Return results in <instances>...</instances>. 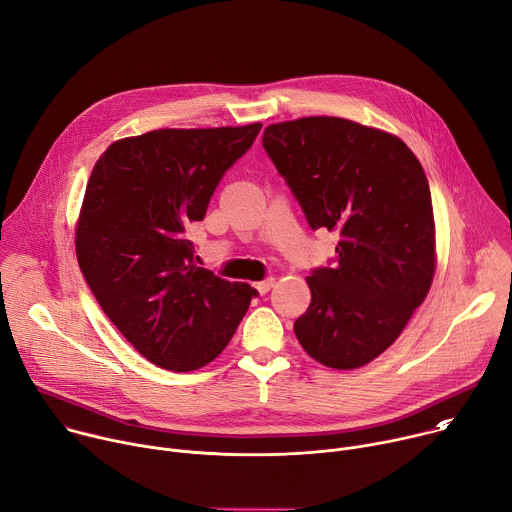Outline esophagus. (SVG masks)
<instances>
[{
    "label": "esophagus",
    "instance_id": "34e87169",
    "mask_svg": "<svg viewBox=\"0 0 512 512\" xmlns=\"http://www.w3.org/2000/svg\"><path fill=\"white\" fill-rule=\"evenodd\" d=\"M273 285H275V279H273V277H267V279H263V281H257L253 287L259 291L261 296H265L267 291H269Z\"/></svg>",
    "mask_w": 512,
    "mask_h": 512
}]
</instances>
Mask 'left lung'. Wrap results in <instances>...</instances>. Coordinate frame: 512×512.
I'll return each mask as SVG.
<instances>
[{
    "label": "left lung",
    "mask_w": 512,
    "mask_h": 512,
    "mask_svg": "<svg viewBox=\"0 0 512 512\" xmlns=\"http://www.w3.org/2000/svg\"><path fill=\"white\" fill-rule=\"evenodd\" d=\"M263 148L308 225L340 235L334 263L306 277L312 302L294 332L326 367L358 369L399 338L429 291L435 225L425 172L399 137L340 117L269 125Z\"/></svg>",
    "instance_id": "obj_1"
}]
</instances>
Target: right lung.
Instances as JSON below:
<instances>
[{"label": "right lung", "mask_w": 512, "mask_h": 512, "mask_svg": "<svg viewBox=\"0 0 512 512\" xmlns=\"http://www.w3.org/2000/svg\"><path fill=\"white\" fill-rule=\"evenodd\" d=\"M261 123L158 129L111 143L77 223L79 267L107 318L162 369L196 371L225 350L257 289L196 265L190 227Z\"/></svg>", "instance_id": "1"}]
</instances>
